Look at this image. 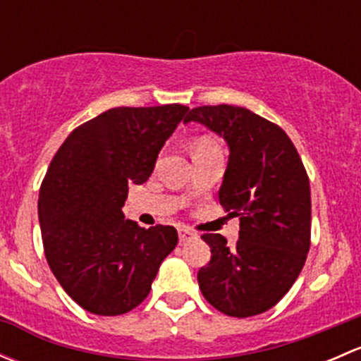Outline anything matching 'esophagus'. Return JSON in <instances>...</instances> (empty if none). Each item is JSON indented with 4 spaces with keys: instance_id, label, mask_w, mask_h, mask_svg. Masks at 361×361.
Listing matches in <instances>:
<instances>
[{
    "instance_id": "1",
    "label": "esophagus",
    "mask_w": 361,
    "mask_h": 361,
    "mask_svg": "<svg viewBox=\"0 0 361 361\" xmlns=\"http://www.w3.org/2000/svg\"><path fill=\"white\" fill-rule=\"evenodd\" d=\"M178 238H180L181 245H185V243H190L194 241V239H197V235H195L188 227H180L178 228Z\"/></svg>"
}]
</instances>
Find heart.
<instances>
[{
    "mask_svg": "<svg viewBox=\"0 0 361 361\" xmlns=\"http://www.w3.org/2000/svg\"><path fill=\"white\" fill-rule=\"evenodd\" d=\"M213 148H220V147H218V143L211 136H199L197 140L194 141V154H197V152H204V150H213Z\"/></svg>",
    "mask_w": 361,
    "mask_h": 361,
    "instance_id": "b5f03b06",
    "label": "heart"
}]
</instances>
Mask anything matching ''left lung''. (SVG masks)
<instances>
[{
	"label": "left lung",
	"mask_w": 361,
	"mask_h": 361,
	"mask_svg": "<svg viewBox=\"0 0 361 361\" xmlns=\"http://www.w3.org/2000/svg\"><path fill=\"white\" fill-rule=\"evenodd\" d=\"M201 122L225 137L231 155L218 197L241 231L235 246L220 234H202L209 264L197 274L207 302L234 318L274 307L311 248V187L288 134L241 106L192 108L183 122Z\"/></svg>",
	"instance_id": "1"
}]
</instances>
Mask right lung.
Here are the masks:
<instances>
[{
	"mask_svg": "<svg viewBox=\"0 0 361 361\" xmlns=\"http://www.w3.org/2000/svg\"><path fill=\"white\" fill-rule=\"evenodd\" d=\"M187 111L183 104L111 108L73 129L54 155L38 197L43 250L59 285L85 311H133L176 248V228L137 227L122 206L129 185L150 178Z\"/></svg>",
	"mask_w": 361,
	"mask_h": 361,
	"instance_id": "add662e5",
	"label": "right lung"
}]
</instances>
